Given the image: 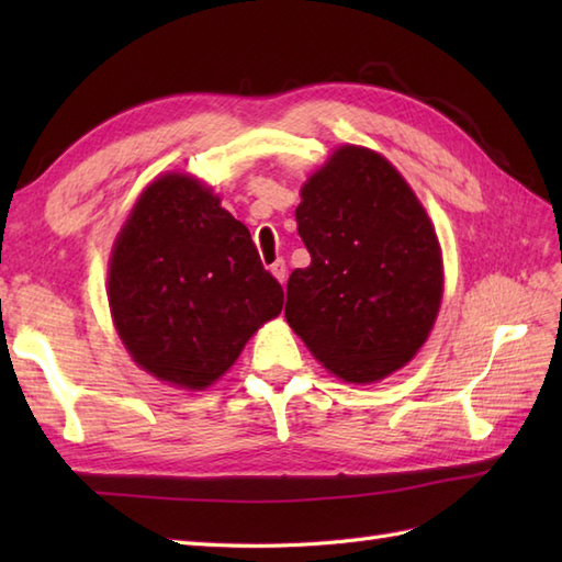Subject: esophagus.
Instances as JSON below:
<instances>
[{"label":"esophagus","mask_w":562,"mask_h":562,"mask_svg":"<svg viewBox=\"0 0 562 562\" xmlns=\"http://www.w3.org/2000/svg\"><path fill=\"white\" fill-rule=\"evenodd\" d=\"M270 272L274 274V278H278L282 284H284V280H288V266H284V260L282 258H278L270 266Z\"/></svg>","instance_id":"obj_1"}]
</instances>
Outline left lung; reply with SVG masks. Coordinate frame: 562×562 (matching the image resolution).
Returning a JSON list of instances; mask_svg holds the SVG:
<instances>
[{
  "label": "left lung",
  "instance_id": "8db88e82",
  "mask_svg": "<svg viewBox=\"0 0 562 562\" xmlns=\"http://www.w3.org/2000/svg\"><path fill=\"white\" fill-rule=\"evenodd\" d=\"M296 232L312 262L284 316L328 372L369 384L423 348L441 304V250L420 200L381 154L345 145L308 178Z\"/></svg>",
  "mask_w": 562,
  "mask_h": 562
}]
</instances>
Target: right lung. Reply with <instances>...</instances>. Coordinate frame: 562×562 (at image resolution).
I'll list each match as a JSON object with an SVG mask.
<instances>
[{"label":"right lung","mask_w":562,"mask_h":562,"mask_svg":"<svg viewBox=\"0 0 562 562\" xmlns=\"http://www.w3.org/2000/svg\"><path fill=\"white\" fill-rule=\"evenodd\" d=\"M282 300L246 226L193 176L149 183L115 238V330L145 372L173 386L217 381Z\"/></svg>","instance_id":"obj_1"}]
</instances>
